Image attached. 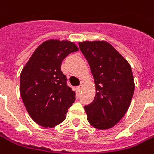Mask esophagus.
Listing matches in <instances>:
<instances>
[{
    "mask_svg": "<svg viewBox=\"0 0 154 154\" xmlns=\"http://www.w3.org/2000/svg\"><path fill=\"white\" fill-rule=\"evenodd\" d=\"M81 89H82V85H80L79 87H77V91L78 92H81Z\"/></svg>",
    "mask_w": 154,
    "mask_h": 154,
    "instance_id": "obj_1",
    "label": "esophagus"
}]
</instances>
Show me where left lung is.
Returning <instances> with one entry per match:
<instances>
[{
    "label": "left lung",
    "mask_w": 154,
    "mask_h": 154,
    "mask_svg": "<svg viewBox=\"0 0 154 154\" xmlns=\"http://www.w3.org/2000/svg\"><path fill=\"white\" fill-rule=\"evenodd\" d=\"M96 85V96L84 107L87 119L99 130L112 128L124 116L134 91L132 69L127 60L106 41L79 42Z\"/></svg>",
    "instance_id": "8db88e82"
}]
</instances>
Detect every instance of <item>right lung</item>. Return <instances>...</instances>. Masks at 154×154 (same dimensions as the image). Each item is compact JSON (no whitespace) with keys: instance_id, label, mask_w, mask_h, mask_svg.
<instances>
[{"instance_id":"1","label":"right lung","mask_w":154,"mask_h":154,"mask_svg":"<svg viewBox=\"0 0 154 154\" xmlns=\"http://www.w3.org/2000/svg\"><path fill=\"white\" fill-rule=\"evenodd\" d=\"M77 51L70 41H45L21 71L22 100L31 118L42 127L51 128L63 122L74 103L75 92L67 85L61 66L65 57Z\"/></svg>"}]
</instances>
